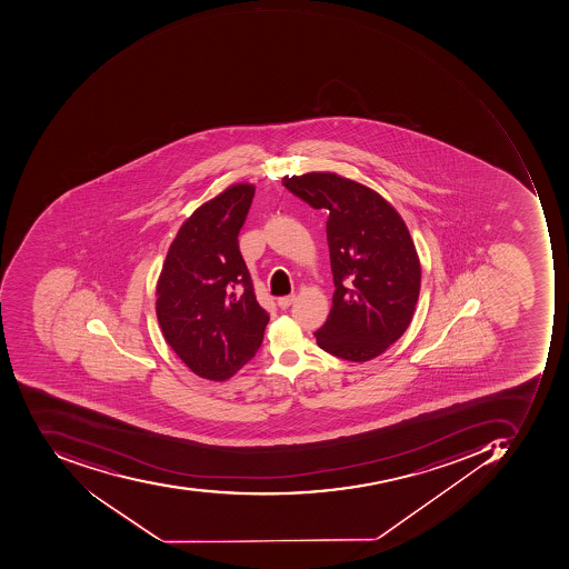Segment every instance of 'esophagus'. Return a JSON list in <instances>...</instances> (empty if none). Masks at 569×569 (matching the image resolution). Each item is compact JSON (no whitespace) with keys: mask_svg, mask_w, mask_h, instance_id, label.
Wrapping results in <instances>:
<instances>
[{"mask_svg":"<svg viewBox=\"0 0 569 569\" xmlns=\"http://www.w3.org/2000/svg\"><path fill=\"white\" fill-rule=\"evenodd\" d=\"M293 301H296V296H283L277 301V305H279V308L287 309L290 305H293Z\"/></svg>","mask_w":569,"mask_h":569,"instance_id":"1","label":"esophagus"}]
</instances>
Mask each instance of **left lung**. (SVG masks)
<instances>
[{
    "mask_svg": "<svg viewBox=\"0 0 569 569\" xmlns=\"http://www.w3.org/2000/svg\"><path fill=\"white\" fill-rule=\"evenodd\" d=\"M282 184L327 210L335 292L316 342L366 362L406 333L420 292V260L400 213L378 191L337 172L286 176Z\"/></svg>",
    "mask_w": 569,
    "mask_h": 569,
    "instance_id": "left-lung-1",
    "label": "left lung"
}]
</instances>
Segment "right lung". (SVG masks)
I'll use <instances>...</instances> for the list:
<instances>
[{
    "instance_id": "right-lung-1",
    "label": "right lung",
    "mask_w": 569,
    "mask_h": 569,
    "mask_svg": "<svg viewBox=\"0 0 569 569\" xmlns=\"http://www.w3.org/2000/svg\"><path fill=\"white\" fill-rule=\"evenodd\" d=\"M254 184L236 182L179 227L156 287L166 342L194 375L232 378L263 342L267 311L239 251Z\"/></svg>"
}]
</instances>
